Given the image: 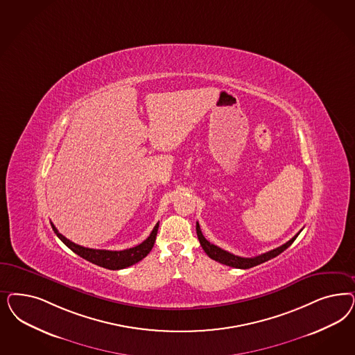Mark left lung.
Masks as SVG:
<instances>
[{"instance_id": "8db88e82", "label": "left lung", "mask_w": 355, "mask_h": 355, "mask_svg": "<svg viewBox=\"0 0 355 355\" xmlns=\"http://www.w3.org/2000/svg\"><path fill=\"white\" fill-rule=\"evenodd\" d=\"M196 231H197V236H198V241H200V244H201L202 250L205 251L206 254H207L210 259L216 260L218 263H223V265L232 266V268L250 269V268H253V266H256V265H260V263H265V261L273 259L275 256H278L279 253H282V252L285 251L286 248H288V247L293 244V241L297 239V236L300 234L302 230L297 232L294 238H291L290 241L285 243V244H282L281 247H278V248H275V250H272V251L265 252L263 254H259V256H256V257H241V256H235V254H232V253L225 251V250L219 248L217 245L211 244L210 241H206L205 236L202 235L198 222L196 223Z\"/></svg>"}]
</instances>
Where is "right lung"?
<instances>
[{"instance_id":"1","label":"right lung","mask_w":355,"mask_h":355,"mask_svg":"<svg viewBox=\"0 0 355 355\" xmlns=\"http://www.w3.org/2000/svg\"><path fill=\"white\" fill-rule=\"evenodd\" d=\"M52 229L55 231V234L58 235V239L62 241L68 248H70L74 253H77L80 257H83L85 260L90 261V263L99 265L105 269L110 270H119V269H124L133 263L141 261L144 257H146L151 251V248L154 247L155 238H157V232L159 223L155 225V227L151 231L149 238L146 241H142L141 244H138L133 248H128L124 251H107V250H92V248H86L78 245L73 241L67 239L62 234L58 232V229L55 227L53 223H51Z\"/></svg>"}]
</instances>
